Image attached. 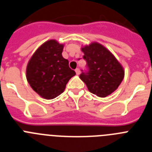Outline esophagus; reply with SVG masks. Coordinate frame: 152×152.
<instances>
[{"label": "esophagus", "instance_id": "1", "mask_svg": "<svg viewBox=\"0 0 152 152\" xmlns=\"http://www.w3.org/2000/svg\"><path fill=\"white\" fill-rule=\"evenodd\" d=\"M75 72H76V74H77V75H80V69H79V68H76V69H75Z\"/></svg>", "mask_w": 152, "mask_h": 152}]
</instances>
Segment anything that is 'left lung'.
<instances>
[{"instance_id": "left-lung-1", "label": "left lung", "mask_w": 152, "mask_h": 152, "mask_svg": "<svg viewBox=\"0 0 152 152\" xmlns=\"http://www.w3.org/2000/svg\"><path fill=\"white\" fill-rule=\"evenodd\" d=\"M88 72L80 75L88 91L100 97H106L116 91L124 78V69L115 56L98 42L81 48Z\"/></svg>"}]
</instances>
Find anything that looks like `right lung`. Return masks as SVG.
<instances>
[{
    "label": "right lung",
    "mask_w": 152,
    "mask_h": 152,
    "mask_svg": "<svg viewBox=\"0 0 152 152\" xmlns=\"http://www.w3.org/2000/svg\"><path fill=\"white\" fill-rule=\"evenodd\" d=\"M63 44L50 39L36 49L26 67V79L30 87L44 99L51 100L64 92L75 72L62 57Z\"/></svg>",
    "instance_id": "obj_1"
}]
</instances>
